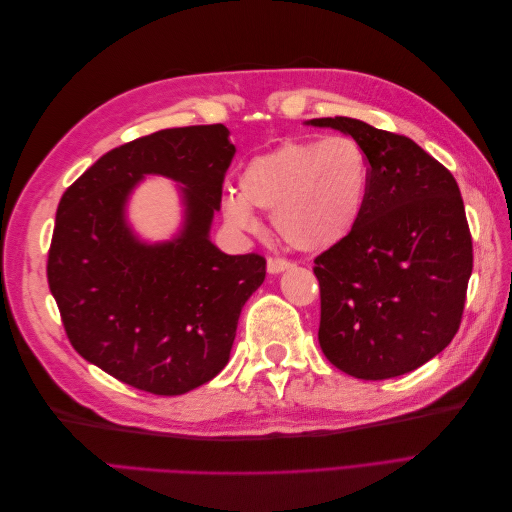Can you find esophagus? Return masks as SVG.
I'll list each match as a JSON object with an SVG mask.
<instances>
[{
  "mask_svg": "<svg viewBox=\"0 0 512 512\" xmlns=\"http://www.w3.org/2000/svg\"><path fill=\"white\" fill-rule=\"evenodd\" d=\"M292 265L290 262L286 260V258H269L267 260V271L271 273V275H277V273H282V271H286V269H290Z\"/></svg>",
  "mask_w": 512,
  "mask_h": 512,
  "instance_id": "1",
  "label": "esophagus"
}]
</instances>
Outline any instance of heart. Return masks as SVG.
Masks as SVG:
<instances>
[{"mask_svg":"<svg viewBox=\"0 0 512 512\" xmlns=\"http://www.w3.org/2000/svg\"><path fill=\"white\" fill-rule=\"evenodd\" d=\"M367 188L369 162L352 138L288 141L243 166L237 194L222 198V215L232 228L252 232V209L267 211L294 250L324 252L354 230Z\"/></svg>","mask_w":512,"mask_h":512,"instance_id":"1","label":"heart"}]
</instances>
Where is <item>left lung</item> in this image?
<instances>
[{
    "label": "left lung",
    "mask_w": 512,
    "mask_h": 512,
    "mask_svg": "<svg viewBox=\"0 0 512 512\" xmlns=\"http://www.w3.org/2000/svg\"><path fill=\"white\" fill-rule=\"evenodd\" d=\"M307 126L352 136L369 162L359 222L314 260L320 348L348 376H404L440 354L459 329L472 275L459 185L408 136L350 117Z\"/></svg>",
    "instance_id": "8db88e82"
}]
</instances>
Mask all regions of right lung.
Here are the masks:
<instances>
[{"instance_id":"add662e5","label":"right lung","mask_w":512,"mask_h":512,"mask_svg":"<svg viewBox=\"0 0 512 512\" xmlns=\"http://www.w3.org/2000/svg\"><path fill=\"white\" fill-rule=\"evenodd\" d=\"M228 128H170L108 151L64 192L49 250V288L70 344L134 389L183 395L226 367L245 301L267 260L228 256L209 239L235 156ZM180 183L184 226L141 242L125 205L138 180Z\"/></svg>"}]
</instances>
